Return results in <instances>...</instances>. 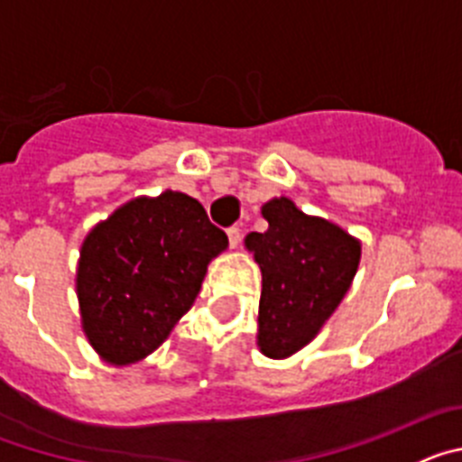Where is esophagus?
<instances>
[{
	"mask_svg": "<svg viewBox=\"0 0 462 462\" xmlns=\"http://www.w3.org/2000/svg\"><path fill=\"white\" fill-rule=\"evenodd\" d=\"M226 236H228V247H231V250H236V247L240 245V231L236 226H231L226 231Z\"/></svg>",
	"mask_w": 462,
	"mask_h": 462,
	"instance_id": "esophagus-1",
	"label": "esophagus"
}]
</instances>
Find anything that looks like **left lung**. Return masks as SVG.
<instances>
[{"mask_svg": "<svg viewBox=\"0 0 462 462\" xmlns=\"http://www.w3.org/2000/svg\"><path fill=\"white\" fill-rule=\"evenodd\" d=\"M261 215L266 231L245 238L261 268L256 340L266 356L287 358L319 333L352 287L361 243L287 196L268 201Z\"/></svg>", "mask_w": 462, "mask_h": 462, "instance_id": "left-lung-1", "label": "left lung"}]
</instances>
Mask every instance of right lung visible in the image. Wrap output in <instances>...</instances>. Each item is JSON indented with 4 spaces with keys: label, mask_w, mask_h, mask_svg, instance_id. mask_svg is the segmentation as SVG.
I'll return each instance as SVG.
<instances>
[{
    "label": "right lung",
    "mask_w": 462,
    "mask_h": 462,
    "mask_svg": "<svg viewBox=\"0 0 462 462\" xmlns=\"http://www.w3.org/2000/svg\"><path fill=\"white\" fill-rule=\"evenodd\" d=\"M228 238L196 199H134L97 224L80 247L79 289L89 345L113 365L152 354L201 291Z\"/></svg>",
    "instance_id": "obj_1"
}]
</instances>
